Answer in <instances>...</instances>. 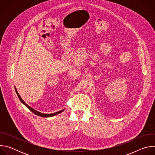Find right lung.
<instances>
[{"mask_svg": "<svg viewBox=\"0 0 155 155\" xmlns=\"http://www.w3.org/2000/svg\"><path fill=\"white\" fill-rule=\"evenodd\" d=\"M15 91H16V94H17V95H18V97H19V100L21 101V102L23 103V104H25L30 110L32 112H33L34 114H35V115H38V116H40V117H53V116H54V115H58V114H60V113H61L63 110H64V109H62V110H60V111H59V112H55V113H54V114H42V113H40V112H37V110H34V109H33L32 108H31L30 106H29L28 104H26L25 102H24V101L21 99V96L19 95V94L18 93V92H17V91H16V88H15Z\"/></svg>", "mask_w": 155, "mask_h": 155, "instance_id": "1", "label": "right lung"}]
</instances>
